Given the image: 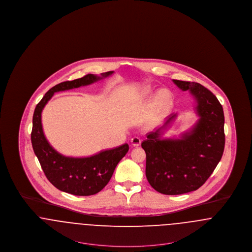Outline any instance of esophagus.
<instances>
[{
    "label": "esophagus",
    "instance_id": "esophagus-1",
    "mask_svg": "<svg viewBox=\"0 0 252 252\" xmlns=\"http://www.w3.org/2000/svg\"><path fill=\"white\" fill-rule=\"evenodd\" d=\"M130 143H131L133 146L137 147V146H139V145L141 144L142 141H141V139H140V138H138V137H134V138H132Z\"/></svg>",
    "mask_w": 252,
    "mask_h": 252
}]
</instances>
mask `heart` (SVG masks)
I'll use <instances>...</instances> for the list:
<instances>
[{
  "mask_svg": "<svg viewBox=\"0 0 252 252\" xmlns=\"http://www.w3.org/2000/svg\"><path fill=\"white\" fill-rule=\"evenodd\" d=\"M153 95V91L150 88L144 89L142 97L149 99ZM173 105V96L167 90H159L151 101L148 112L144 121V129L152 130L166 117Z\"/></svg>",
  "mask_w": 252,
  "mask_h": 252,
  "instance_id": "1",
  "label": "heart"
}]
</instances>
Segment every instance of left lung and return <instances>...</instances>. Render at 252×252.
Listing matches in <instances>:
<instances>
[{
  "instance_id": "obj_1",
  "label": "left lung",
  "mask_w": 252,
  "mask_h": 252,
  "mask_svg": "<svg viewBox=\"0 0 252 252\" xmlns=\"http://www.w3.org/2000/svg\"><path fill=\"white\" fill-rule=\"evenodd\" d=\"M181 91H189L196 101L198 121L180 139H161L176 118L147 134L142 143L146 154L145 175L149 184L163 194H182L201 187L220 161L225 147L224 112L212 92L195 82L175 80Z\"/></svg>"
}]
</instances>
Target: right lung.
I'll return each instance as SVG.
<instances>
[{"instance_id": "1", "label": "right lung", "mask_w": 252, "mask_h": 252, "mask_svg": "<svg viewBox=\"0 0 252 252\" xmlns=\"http://www.w3.org/2000/svg\"><path fill=\"white\" fill-rule=\"evenodd\" d=\"M112 73V71L104 72L101 76L89 73L81 78L56 85L35 108L31 133L32 146L46 178L62 192L74 195H92L100 192L108 184L118 162L126 156L129 147L125 144L87 158L63 156L50 145L44 136L41 124L42 109L55 93L93 84Z\"/></svg>"}]
</instances>
